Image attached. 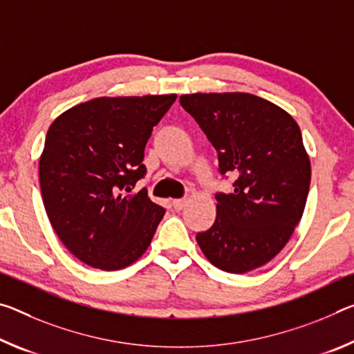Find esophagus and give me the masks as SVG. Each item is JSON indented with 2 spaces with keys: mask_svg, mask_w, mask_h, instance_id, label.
<instances>
[{
  "mask_svg": "<svg viewBox=\"0 0 354 354\" xmlns=\"http://www.w3.org/2000/svg\"><path fill=\"white\" fill-rule=\"evenodd\" d=\"M186 203H187V200L186 198H178V200H173V207H175L176 211H181L184 206H186Z\"/></svg>",
  "mask_w": 354,
  "mask_h": 354,
  "instance_id": "34e87169",
  "label": "esophagus"
}]
</instances>
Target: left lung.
<instances>
[{"mask_svg": "<svg viewBox=\"0 0 354 354\" xmlns=\"http://www.w3.org/2000/svg\"><path fill=\"white\" fill-rule=\"evenodd\" d=\"M218 154L222 175L236 176L217 194L216 222L197 234L216 268L244 274L282 250L304 212L310 159L288 111L249 93H194L179 97Z\"/></svg>", "mask_w": 354, "mask_h": 354, "instance_id": "obj_1", "label": "left lung"}]
</instances>
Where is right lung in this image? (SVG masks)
<instances>
[{
  "label": "right lung",
  "instance_id": "obj_1",
  "mask_svg": "<svg viewBox=\"0 0 354 354\" xmlns=\"http://www.w3.org/2000/svg\"><path fill=\"white\" fill-rule=\"evenodd\" d=\"M96 97L74 105L48 127L39 183L48 221L66 249L88 266L116 271L136 263L165 214L147 189L145 147L176 100Z\"/></svg>",
  "mask_w": 354,
  "mask_h": 354
}]
</instances>
